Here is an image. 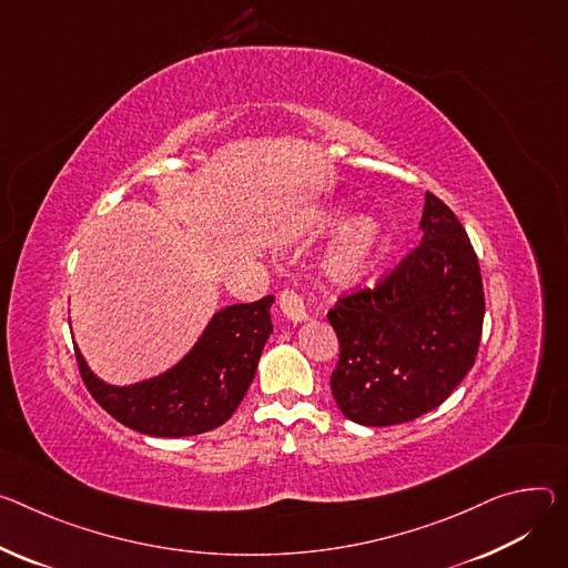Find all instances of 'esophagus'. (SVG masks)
I'll use <instances>...</instances> for the list:
<instances>
[{
    "label": "esophagus",
    "instance_id": "obj_1",
    "mask_svg": "<svg viewBox=\"0 0 568 568\" xmlns=\"http://www.w3.org/2000/svg\"><path fill=\"white\" fill-rule=\"evenodd\" d=\"M278 303H281V313L290 322H294V324H303V322H307V317H311V315H307V307H305L303 296L298 292H294V290H285L278 296Z\"/></svg>",
    "mask_w": 568,
    "mask_h": 568
}]
</instances>
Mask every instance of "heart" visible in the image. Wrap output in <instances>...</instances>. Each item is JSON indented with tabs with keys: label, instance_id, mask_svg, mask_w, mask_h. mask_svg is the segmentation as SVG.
I'll return each mask as SVG.
<instances>
[{
	"label": "heart",
	"instance_id": "b5f03b06",
	"mask_svg": "<svg viewBox=\"0 0 568 568\" xmlns=\"http://www.w3.org/2000/svg\"><path fill=\"white\" fill-rule=\"evenodd\" d=\"M348 215V203L337 199L324 203L305 224L307 240H322L335 233ZM387 253V229L385 222L365 213L344 225L328 253L324 255L322 274L335 287H359L365 285L383 265Z\"/></svg>",
	"mask_w": 568,
	"mask_h": 568
}]
</instances>
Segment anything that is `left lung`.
Wrapping results in <instances>:
<instances>
[{
	"label": "left lung",
	"mask_w": 568,
	"mask_h": 568,
	"mask_svg": "<svg viewBox=\"0 0 568 568\" xmlns=\"http://www.w3.org/2000/svg\"><path fill=\"white\" fill-rule=\"evenodd\" d=\"M422 240L376 287L342 298L328 322L339 339L331 389L359 426H396L439 407L469 374L485 292L467 231L424 194Z\"/></svg>",
	"instance_id": "1"
}]
</instances>
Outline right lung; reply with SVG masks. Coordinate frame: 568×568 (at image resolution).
Wrapping results in <instances>:
<instances>
[{"label":"right lung","mask_w":568,"mask_h":568,"mask_svg":"<svg viewBox=\"0 0 568 568\" xmlns=\"http://www.w3.org/2000/svg\"><path fill=\"white\" fill-rule=\"evenodd\" d=\"M274 296L235 303L217 311L190 351L159 376L131 385H111L85 363L79 346V372L111 417L151 437H192L231 419L253 383L257 359L274 326Z\"/></svg>","instance_id":"add662e5"}]
</instances>
